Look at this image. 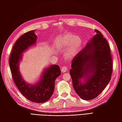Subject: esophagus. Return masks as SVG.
Instances as JSON below:
<instances>
[{"instance_id": "34e87169", "label": "esophagus", "mask_w": 122, "mask_h": 122, "mask_svg": "<svg viewBox=\"0 0 122 122\" xmlns=\"http://www.w3.org/2000/svg\"><path fill=\"white\" fill-rule=\"evenodd\" d=\"M68 70V68H67L66 66H62V68H61V72H63V73H65V72H66V71Z\"/></svg>"}]
</instances>
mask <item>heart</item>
Here are the masks:
<instances>
[{"label": "heart", "mask_w": 122, "mask_h": 122, "mask_svg": "<svg viewBox=\"0 0 122 122\" xmlns=\"http://www.w3.org/2000/svg\"><path fill=\"white\" fill-rule=\"evenodd\" d=\"M82 44V39L78 35L66 34L61 36L57 42V45L60 49H65L69 47L66 53L68 57H71L77 53Z\"/></svg>", "instance_id": "b5f03b06"}]
</instances>
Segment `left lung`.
I'll list each match as a JSON object with an SVG mask.
<instances>
[{"label": "left lung", "instance_id": "8db88e82", "mask_svg": "<svg viewBox=\"0 0 122 122\" xmlns=\"http://www.w3.org/2000/svg\"><path fill=\"white\" fill-rule=\"evenodd\" d=\"M94 32L96 35L89 43L74 57L70 70L75 91L86 100L102 93L111 80L113 68L107 41L100 31L95 29ZM83 77L85 83L81 82Z\"/></svg>", "mask_w": 122, "mask_h": 122}]
</instances>
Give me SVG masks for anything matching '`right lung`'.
I'll return each instance as SVG.
<instances>
[{
  "label": "right lung",
  "instance_id": "1",
  "mask_svg": "<svg viewBox=\"0 0 122 122\" xmlns=\"http://www.w3.org/2000/svg\"><path fill=\"white\" fill-rule=\"evenodd\" d=\"M37 38L35 30L29 31L21 36L12 49L9 64L12 79L21 93L31 102L43 103L47 101L53 93L56 79L61 74L60 66L53 65L46 69L40 81L35 85L25 82L19 69L22 53L29 46L35 44Z\"/></svg>",
  "mask_w": 122,
  "mask_h": 122
}]
</instances>
